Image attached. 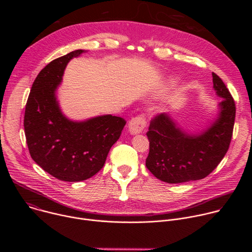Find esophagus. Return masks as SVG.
Here are the masks:
<instances>
[{
  "label": "esophagus",
  "mask_w": 252,
  "mask_h": 252,
  "mask_svg": "<svg viewBox=\"0 0 252 252\" xmlns=\"http://www.w3.org/2000/svg\"><path fill=\"white\" fill-rule=\"evenodd\" d=\"M147 126L146 118L143 116H138L130 120L128 125V129L131 134H137L143 130Z\"/></svg>",
  "instance_id": "1"
}]
</instances>
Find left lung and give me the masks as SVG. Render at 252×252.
Returning a JSON list of instances; mask_svg holds the SVG:
<instances>
[{
    "instance_id": "left-lung-1",
    "label": "left lung",
    "mask_w": 252,
    "mask_h": 252,
    "mask_svg": "<svg viewBox=\"0 0 252 252\" xmlns=\"http://www.w3.org/2000/svg\"><path fill=\"white\" fill-rule=\"evenodd\" d=\"M213 89L222 98L219 116L200 134L179 128L169 114L156 116L147 132L150 153L148 169L167 184H182L206 177L228 151L234 120L235 102L222 80L212 73Z\"/></svg>"
}]
</instances>
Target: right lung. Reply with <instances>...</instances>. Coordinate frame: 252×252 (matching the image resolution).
I'll return each mask as SVG.
<instances>
[{
    "instance_id": "1",
    "label": "right lung",
    "mask_w": 252,
    "mask_h": 252,
    "mask_svg": "<svg viewBox=\"0 0 252 252\" xmlns=\"http://www.w3.org/2000/svg\"><path fill=\"white\" fill-rule=\"evenodd\" d=\"M83 53L70 52L40 71L32 86L24 118L32 158L54 177L69 183L86 181L102 168L126 123L112 115L85 122L70 121L63 115L56 91L67 63Z\"/></svg>"
}]
</instances>
